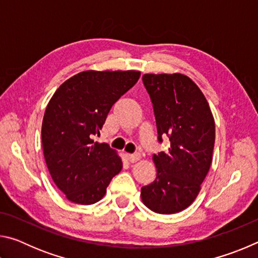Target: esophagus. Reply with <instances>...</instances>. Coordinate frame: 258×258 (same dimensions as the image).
<instances>
[{"label":"esophagus","instance_id":"34e87169","mask_svg":"<svg viewBox=\"0 0 258 258\" xmlns=\"http://www.w3.org/2000/svg\"><path fill=\"white\" fill-rule=\"evenodd\" d=\"M127 158H128L131 163H137V161L140 160V158H141V155L138 154V152H135V154H130L127 156Z\"/></svg>","mask_w":258,"mask_h":258}]
</instances>
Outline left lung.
Returning a JSON list of instances; mask_svg holds the SVG:
<instances>
[{
    "label": "left lung",
    "instance_id": "8db88e82",
    "mask_svg": "<svg viewBox=\"0 0 258 258\" xmlns=\"http://www.w3.org/2000/svg\"><path fill=\"white\" fill-rule=\"evenodd\" d=\"M143 84L154 107L158 141L168 137L171 148L152 159L157 176L141 187L146 206L158 214L183 211L197 198L211 167L215 121L206 98L182 74H146Z\"/></svg>",
    "mask_w": 258,
    "mask_h": 258
}]
</instances>
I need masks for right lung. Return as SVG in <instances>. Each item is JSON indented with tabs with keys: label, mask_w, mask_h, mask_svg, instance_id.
Returning <instances> with one entry per match:
<instances>
[{
	"label": "right lung",
	"mask_w": 258,
	"mask_h": 258,
	"mask_svg": "<svg viewBox=\"0 0 258 258\" xmlns=\"http://www.w3.org/2000/svg\"><path fill=\"white\" fill-rule=\"evenodd\" d=\"M141 73L86 71L61 84L45 109L42 145L55 185L72 203L99 202L123 167L107 143L93 141L109 111Z\"/></svg>",
	"instance_id": "add662e5"
}]
</instances>
